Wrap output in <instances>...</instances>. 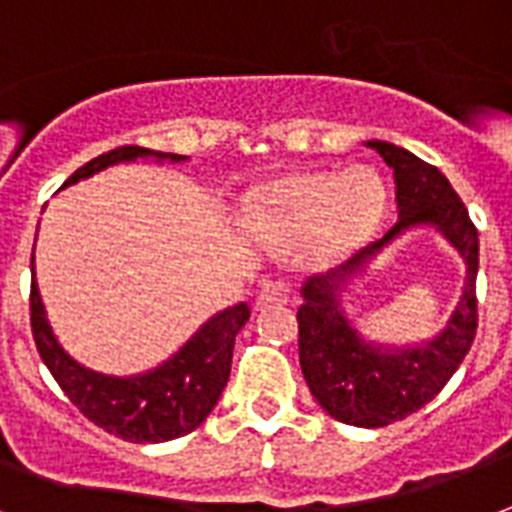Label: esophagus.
<instances>
[{"label":"esophagus","instance_id":"34e87169","mask_svg":"<svg viewBox=\"0 0 512 512\" xmlns=\"http://www.w3.org/2000/svg\"><path fill=\"white\" fill-rule=\"evenodd\" d=\"M290 282H284V279H273V282H265L263 290L257 292V308L271 306V303H284V300L290 298Z\"/></svg>","mask_w":512,"mask_h":512}]
</instances>
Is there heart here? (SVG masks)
I'll list each match as a JSON object with an SVG mask.
<instances>
[{"label": "heart", "mask_w": 512, "mask_h": 512, "mask_svg": "<svg viewBox=\"0 0 512 512\" xmlns=\"http://www.w3.org/2000/svg\"><path fill=\"white\" fill-rule=\"evenodd\" d=\"M386 187L368 166L306 171L273 182L252 204V222L265 236L295 244L306 239L311 257L335 260L376 230Z\"/></svg>", "instance_id": "obj_1"}]
</instances>
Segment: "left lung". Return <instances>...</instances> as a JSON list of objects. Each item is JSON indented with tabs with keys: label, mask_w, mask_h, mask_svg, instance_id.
Listing matches in <instances>:
<instances>
[{
	"label": "left lung",
	"mask_w": 512,
	"mask_h": 512,
	"mask_svg": "<svg viewBox=\"0 0 512 512\" xmlns=\"http://www.w3.org/2000/svg\"><path fill=\"white\" fill-rule=\"evenodd\" d=\"M368 147L395 171L400 220L349 263L308 279L298 308V351L311 395L333 419L354 427H386L438 395L473 346L478 330V230L462 198L435 166L389 142H368ZM424 221L443 229L468 263V284L455 317L424 347L392 350L365 342L342 317L337 292L397 232Z\"/></svg>",
	"instance_id": "8db88e82"
}]
</instances>
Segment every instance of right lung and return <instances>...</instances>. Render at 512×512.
Listing matches in <instances>:
<instances>
[{
	"label": "right lung",
	"mask_w": 512,
	"mask_h": 512,
	"mask_svg": "<svg viewBox=\"0 0 512 512\" xmlns=\"http://www.w3.org/2000/svg\"><path fill=\"white\" fill-rule=\"evenodd\" d=\"M147 155L185 161L174 152H152L147 147L126 144L80 166L66 179L64 187L93 177L96 171L107 166L147 158ZM29 306L31 333L50 376L56 378L64 395L80 408L85 419H91L96 427L107 429L109 435H117L128 443H163V440L190 435L195 427H201V421L212 413L222 389L228 384L233 343L252 314L247 303L225 308L222 314L209 319L169 362H163L161 368L142 373V376L115 378L83 368L58 346L56 335L45 319V306L39 300L34 276H31Z\"/></svg>",
	"instance_id": "obj_1"
}]
</instances>
